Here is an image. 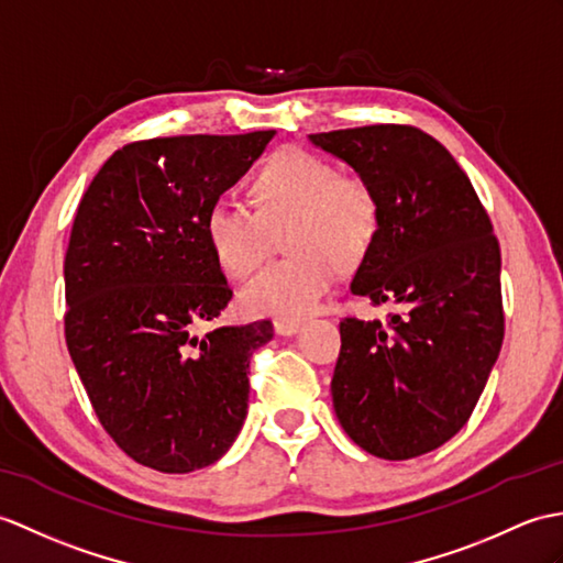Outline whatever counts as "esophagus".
<instances>
[{
	"label": "esophagus",
	"instance_id": "esophagus-1",
	"mask_svg": "<svg viewBox=\"0 0 563 563\" xmlns=\"http://www.w3.org/2000/svg\"><path fill=\"white\" fill-rule=\"evenodd\" d=\"M302 321L299 319H276L273 321V329H276L278 335H295L299 331Z\"/></svg>",
	"mask_w": 563,
	"mask_h": 563
}]
</instances>
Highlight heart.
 Segmentation results:
<instances>
[{
	"label": "heart",
	"instance_id": "b5f03b06",
	"mask_svg": "<svg viewBox=\"0 0 563 563\" xmlns=\"http://www.w3.org/2000/svg\"><path fill=\"white\" fill-rule=\"evenodd\" d=\"M250 211L213 203L203 240L216 266L234 280L250 278L285 232L287 258L244 287L242 307L254 317L297 319L317 309L343 268H360L382 230V201L372 181L343 173L323 155L283 148L246 187Z\"/></svg>",
	"mask_w": 563,
	"mask_h": 563
}]
</instances>
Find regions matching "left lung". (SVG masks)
<instances>
[{"instance_id": "1", "label": "left lung", "mask_w": 563, "mask_h": 563, "mask_svg": "<svg viewBox=\"0 0 563 563\" xmlns=\"http://www.w3.org/2000/svg\"><path fill=\"white\" fill-rule=\"evenodd\" d=\"M309 139L376 189L382 230L352 292L398 307L386 325L341 321L338 422L376 459H417L459 434L499 357V240L463 167L422 129L369 124Z\"/></svg>"}]
</instances>
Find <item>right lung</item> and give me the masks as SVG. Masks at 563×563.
Masks as SVG:
<instances>
[{
  "instance_id": "obj_1",
  "label": "right lung",
  "mask_w": 563,
  "mask_h": 563,
  "mask_svg": "<svg viewBox=\"0 0 563 563\" xmlns=\"http://www.w3.org/2000/svg\"><path fill=\"white\" fill-rule=\"evenodd\" d=\"M276 132L126 143L90 181L64 256V338L102 429L136 463L191 473L238 439L271 321L196 335L232 290L203 216Z\"/></svg>"
}]
</instances>
